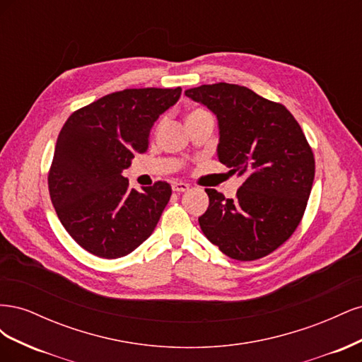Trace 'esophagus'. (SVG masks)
Segmentation results:
<instances>
[{
    "mask_svg": "<svg viewBox=\"0 0 362 362\" xmlns=\"http://www.w3.org/2000/svg\"><path fill=\"white\" fill-rule=\"evenodd\" d=\"M172 190L177 192V193L187 192L189 190V184H185V182H173L172 184Z\"/></svg>",
    "mask_w": 362,
    "mask_h": 362,
    "instance_id": "34e87169",
    "label": "esophagus"
}]
</instances>
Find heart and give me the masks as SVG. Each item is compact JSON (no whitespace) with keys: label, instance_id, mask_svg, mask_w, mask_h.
<instances>
[{"label":"heart","instance_id":"obj_1","mask_svg":"<svg viewBox=\"0 0 362 362\" xmlns=\"http://www.w3.org/2000/svg\"><path fill=\"white\" fill-rule=\"evenodd\" d=\"M199 113H206V112H204V110H199V108H198V110H193L189 116H193V115H199Z\"/></svg>","mask_w":362,"mask_h":362}]
</instances>
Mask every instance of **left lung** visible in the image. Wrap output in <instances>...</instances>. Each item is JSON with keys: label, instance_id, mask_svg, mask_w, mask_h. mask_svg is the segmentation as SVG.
<instances>
[{"label": "left lung", "instance_id": "8db88e82", "mask_svg": "<svg viewBox=\"0 0 362 362\" xmlns=\"http://www.w3.org/2000/svg\"><path fill=\"white\" fill-rule=\"evenodd\" d=\"M217 117V158L243 178L234 199L205 189V237L225 255L254 261L278 249L300 223L315 163L298 120L245 86L217 83L185 90Z\"/></svg>", "mask_w": 362, "mask_h": 362}]
</instances>
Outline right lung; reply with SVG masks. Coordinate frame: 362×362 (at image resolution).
<instances>
[{
  "label": "right lung",
  "instance_id": "add662e5",
  "mask_svg": "<svg viewBox=\"0 0 362 362\" xmlns=\"http://www.w3.org/2000/svg\"><path fill=\"white\" fill-rule=\"evenodd\" d=\"M177 89H125L74 112L64 122L48 175L62 225L83 249L113 259L131 254L154 233L172 187L141 192L122 170L148 149L156 120L180 100Z\"/></svg>",
  "mask_w": 362,
  "mask_h": 362
}]
</instances>
